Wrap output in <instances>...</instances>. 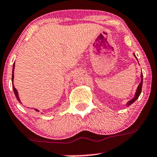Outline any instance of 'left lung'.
Here are the masks:
<instances>
[{
	"mask_svg": "<svg viewBox=\"0 0 157 157\" xmlns=\"http://www.w3.org/2000/svg\"><path fill=\"white\" fill-rule=\"evenodd\" d=\"M134 56L136 57V56H135V55H134ZM136 58H137V57H136ZM140 76H141V82L140 83V84H139V85H138V86H137V90H136L135 95H134V96L133 98H132V100H130V101H128V102L126 104V106H130L131 104H133L134 101H135L137 100V99L138 98H139L140 95L141 91H142V86H143V73H141Z\"/></svg>",
	"mask_w": 157,
	"mask_h": 157,
	"instance_id": "left-lung-1",
	"label": "left lung"
}]
</instances>
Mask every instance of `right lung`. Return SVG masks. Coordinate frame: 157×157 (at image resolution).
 <instances>
[{
	"label": "right lung",
	"instance_id": "right-lung-1",
	"mask_svg": "<svg viewBox=\"0 0 157 157\" xmlns=\"http://www.w3.org/2000/svg\"><path fill=\"white\" fill-rule=\"evenodd\" d=\"M14 64H13V68H12V87H13V90H14V95H15V96L17 98V101H19L20 103H21V101L20 100V98H19V95H18V92L17 90H16V88L14 87V84H13V81H14ZM34 110L36 112H40L37 109H34Z\"/></svg>",
	"mask_w": 157,
	"mask_h": 157
}]
</instances>
